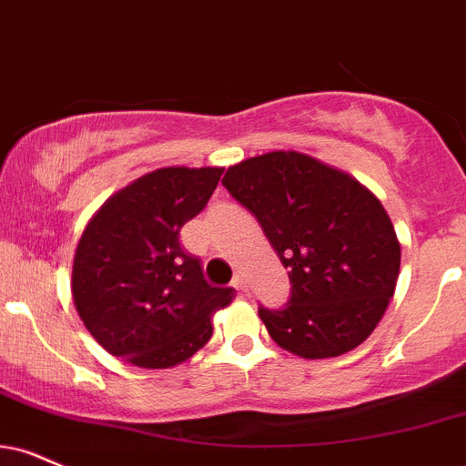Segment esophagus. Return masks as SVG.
<instances>
[{
	"mask_svg": "<svg viewBox=\"0 0 466 466\" xmlns=\"http://www.w3.org/2000/svg\"><path fill=\"white\" fill-rule=\"evenodd\" d=\"M232 287L238 290V293H245L248 290V284H245V278L243 276H237L232 279Z\"/></svg>",
	"mask_w": 466,
	"mask_h": 466,
	"instance_id": "1",
	"label": "esophagus"
}]
</instances>
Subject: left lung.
<instances>
[{"instance_id": "1", "label": "left lung", "mask_w": 466, "mask_h": 466, "mask_svg": "<svg viewBox=\"0 0 466 466\" xmlns=\"http://www.w3.org/2000/svg\"><path fill=\"white\" fill-rule=\"evenodd\" d=\"M221 182L289 268V304L258 310L268 336L308 360L364 343L395 295L401 265L382 201L350 173L293 149L232 165Z\"/></svg>"}]
</instances>
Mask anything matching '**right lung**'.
Listing matches in <instances>:
<instances>
[{
    "instance_id": "obj_1",
    "label": "right lung",
    "mask_w": 466,
    "mask_h": 466,
    "mask_svg": "<svg viewBox=\"0 0 466 466\" xmlns=\"http://www.w3.org/2000/svg\"><path fill=\"white\" fill-rule=\"evenodd\" d=\"M221 167H165L110 195L73 256V304L106 351L141 369H169L210 340L212 315L237 290L210 287L179 229L215 193Z\"/></svg>"
}]
</instances>
